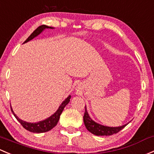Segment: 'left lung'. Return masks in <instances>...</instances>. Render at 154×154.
Wrapping results in <instances>:
<instances>
[{
	"mask_svg": "<svg viewBox=\"0 0 154 154\" xmlns=\"http://www.w3.org/2000/svg\"><path fill=\"white\" fill-rule=\"evenodd\" d=\"M83 121L85 124V128L88 131H90L94 135L96 136H110L113 134H116L124 128L128 124H125L122 126H118V127H109V126L103 125L94 121L90 117L88 111H87L86 106H85V111L83 116Z\"/></svg>",
	"mask_w": 154,
	"mask_h": 154,
	"instance_id": "left-lung-1",
	"label": "left lung"
}]
</instances>
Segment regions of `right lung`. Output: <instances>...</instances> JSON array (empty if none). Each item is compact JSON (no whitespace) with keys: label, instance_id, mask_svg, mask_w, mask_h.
Here are the masks:
<instances>
[{"label":"right lung","instance_id":"obj_1","mask_svg":"<svg viewBox=\"0 0 154 154\" xmlns=\"http://www.w3.org/2000/svg\"><path fill=\"white\" fill-rule=\"evenodd\" d=\"M54 29V27L48 26H46V25L40 26L38 28H37L31 34L30 36L25 40V42H24L23 43H27V42L30 41V40H32V39L35 38V37L38 36L40 33H42V32H43L45 29ZM70 99H71V95H69V96L68 97L66 98L62 103H61V105L59 106V108H58V109L57 110L56 112L54 113V114H53L52 115L50 116L49 117L46 118V119H44V120L39 121L38 122H26V121L22 120V119H20L18 116L14 114L12 107H11V110H12V112L13 113V114H14V116H15L17 120L18 121V122L22 125L23 127L25 129H26L27 131H29L30 132H33V133H44L51 130L53 128L55 127L57 125L58 121H59L60 114H62L64 108L66 107V105L69 103Z\"/></svg>","mask_w":154,"mask_h":154}]
</instances>
